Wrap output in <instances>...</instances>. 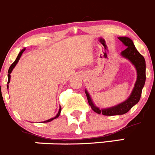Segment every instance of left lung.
<instances>
[{
  "instance_id": "obj_1",
  "label": "left lung",
  "mask_w": 155,
  "mask_h": 155,
  "mask_svg": "<svg viewBox=\"0 0 155 155\" xmlns=\"http://www.w3.org/2000/svg\"><path fill=\"white\" fill-rule=\"evenodd\" d=\"M118 39L127 47L126 49L123 51L120 54L124 58H127V60H129L133 64V65H134L136 71H137V81H136L134 89L130 94V97L124 102H122L116 106H114V107H109V108L100 109L97 106H95L88 92L87 91V90H85L87 101H88L89 105L91 106L92 110L97 114H102L103 115H121V114H124L128 112L132 108L133 106L137 104V102L140 100L142 89L144 87V83H145L146 64L144 57L137 51L132 40L127 37H119Z\"/></svg>"
}]
</instances>
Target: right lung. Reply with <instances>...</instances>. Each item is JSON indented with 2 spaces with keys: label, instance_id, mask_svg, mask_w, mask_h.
I'll use <instances>...</instances> for the list:
<instances>
[{
  "label": "right lung",
  "instance_id": "1",
  "mask_svg": "<svg viewBox=\"0 0 155 155\" xmlns=\"http://www.w3.org/2000/svg\"><path fill=\"white\" fill-rule=\"evenodd\" d=\"M25 51V49H23V50H21V52H20L19 54H18V57H17V58H16V60H15V62H14V63H13L12 64H11V66H10V68H9V70H8V84H9V83H10V80H11V74H11V72H12L13 69H14V68H15V67L16 66V64H18V62L19 61V60H20V58H21V55H22V54H23V52ZM61 111V106H60V109H59V111H58V114H57V115L55 116L54 117H53V118H51V119H49V120H45V121H44V122H45V123H46V122H50V121H51V120H53L54 119H55V118H57V117H59V115H60Z\"/></svg>",
  "mask_w": 155,
  "mask_h": 155
}]
</instances>
